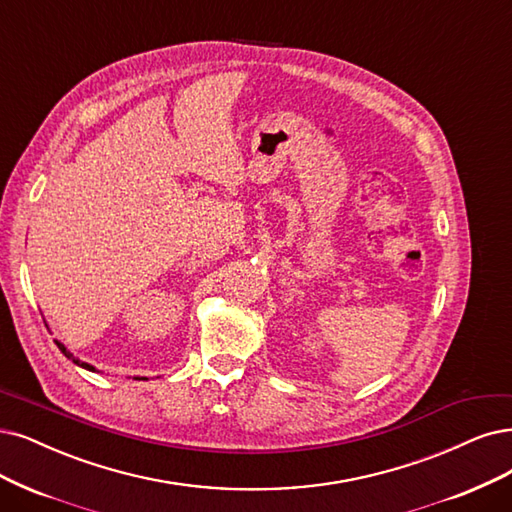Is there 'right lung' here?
<instances>
[{"instance_id": "add662e5", "label": "right lung", "mask_w": 512, "mask_h": 512, "mask_svg": "<svg viewBox=\"0 0 512 512\" xmlns=\"http://www.w3.org/2000/svg\"><path fill=\"white\" fill-rule=\"evenodd\" d=\"M56 346H59V350H61V352H63L67 358H71V361H73L75 365H78V367H82V369H88V371H94V367H92V365H88V363L80 361V358H75V356H73V354H71V352H69V350H67V348L61 344V342H56Z\"/></svg>"}]
</instances>
